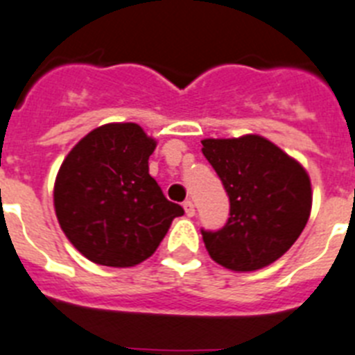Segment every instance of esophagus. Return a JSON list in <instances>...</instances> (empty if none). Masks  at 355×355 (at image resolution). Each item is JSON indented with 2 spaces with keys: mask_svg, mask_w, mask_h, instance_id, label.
I'll return each instance as SVG.
<instances>
[{
  "mask_svg": "<svg viewBox=\"0 0 355 355\" xmlns=\"http://www.w3.org/2000/svg\"><path fill=\"white\" fill-rule=\"evenodd\" d=\"M182 205L187 216H195V204H193L191 200H186Z\"/></svg>",
  "mask_w": 355,
  "mask_h": 355,
  "instance_id": "1",
  "label": "esophagus"
}]
</instances>
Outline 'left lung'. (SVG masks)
Returning a JSON list of instances; mask_svg holds the SVG:
<instances>
[{
	"instance_id": "obj_1",
	"label": "left lung",
	"mask_w": 355,
	"mask_h": 355,
	"mask_svg": "<svg viewBox=\"0 0 355 355\" xmlns=\"http://www.w3.org/2000/svg\"><path fill=\"white\" fill-rule=\"evenodd\" d=\"M202 153L229 196V218L204 231L205 249L225 269H263L285 254L305 229L311 178L302 164L260 135L204 139Z\"/></svg>"
}]
</instances>
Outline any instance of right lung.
Instances as JSON below:
<instances>
[{
  "instance_id": "obj_1",
  "label": "right lung",
  "mask_w": 355,
  "mask_h": 355,
  "mask_svg": "<svg viewBox=\"0 0 355 355\" xmlns=\"http://www.w3.org/2000/svg\"><path fill=\"white\" fill-rule=\"evenodd\" d=\"M157 141L135 122L95 128L62 160L53 207L62 233L94 263L133 267L148 260L184 209L150 175Z\"/></svg>"
}]
</instances>
